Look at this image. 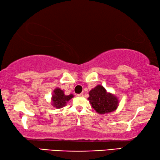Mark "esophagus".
Here are the masks:
<instances>
[{
	"mask_svg": "<svg viewBox=\"0 0 160 160\" xmlns=\"http://www.w3.org/2000/svg\"><path fill=\"white\" fill-rule=\"evenodd\" d=\"M77 97H80V98H82L83 97V93H80V94H77Z\"/></svg>",
	"mask_w": 160,
	"mask_h": 160,
	"instance_id": "esophagus-1",
	"label": "esophagus"
}]
</instances>
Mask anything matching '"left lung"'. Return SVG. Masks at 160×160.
Here are the masks:
<instances>
[{"instance_id": "obj_1", "label": "left lung", "mask_w": 160, "mask_h": 160, "mask_svg": "<svg viewBox=\"0 0 160 160\" xmlns=\"http://www.w3.org/2000/svg\"><path fill=\"white\" fill-rule=\"evenodd\" d=\"M88 100L98 113L103 114L116 110L119 105V100L114 95L108 93L101 85H98L89 92Z\"/></svg>"}]
</instances>
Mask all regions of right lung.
<instances>
[{"instance_id":"right-lung-1","label":"right lung","mask_w":160,"mask_h":160,"mask_svg":"<svg viewBox=\"0 0 160 160\" xmlns=\"http://www.w3.org/2000/svg\"><path fill=\"white\" fill-rule=\"evenodd\" d=\"M73 97L74 96L72 94L65 96L62 90L59 88H56L53 91V94L52 96V103L53 107H55L58 109L63 108L64 106L66 105L67 102Z\"/></svg>"}]
</instances>
